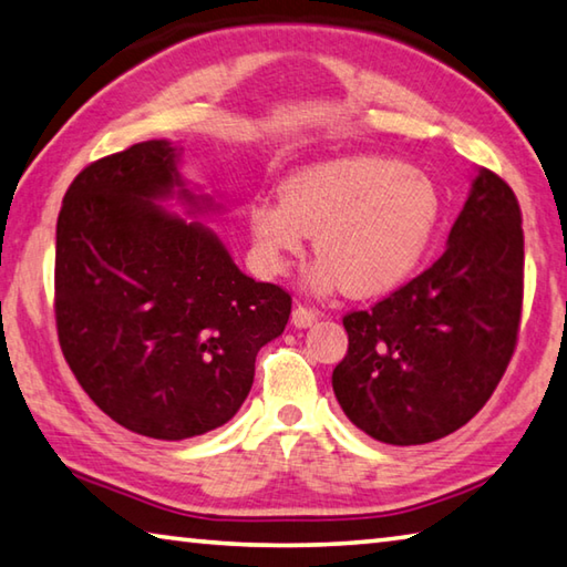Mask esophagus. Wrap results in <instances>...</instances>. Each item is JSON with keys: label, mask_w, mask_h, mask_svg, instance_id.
I'll list each match as a JSON object with an SVG mask.
<instances>
[{"label": "esophagus", "mask_w": 567, "mask_h": 567, "mask_svg": "<svg viewBox=\"0 0 567 567\" xmlns=\"http://www.w3.org/2000/svg\"><path fill=\"white\" fill-rule=\"evenodd\" d=\"M320 315H318V310H312V307H307V305H297L295 310H292V324L295 328H310V324L318 320Z\"/></svg>", "instance_id": "obj_1"}]
</instances>
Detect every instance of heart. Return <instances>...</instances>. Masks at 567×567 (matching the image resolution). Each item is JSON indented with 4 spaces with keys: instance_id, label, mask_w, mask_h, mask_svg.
Wrapping results in <instances>:
<instances>
[{
    "instance_id": "heart-1",
    "label": "heart",
    "mask_w": 567,
    "mask_h": 567,
    "mask_svg": "<svg viewBox=\"0 0 567 567\" xmlns=\"http://www.w3.org/2000/svg\"><path fill=\"white\" fill-rule=\"evenodd\" d=\"M443 213L425 172L395 159L354 155L318 162L280 187V203L249 209V229L272 272L315 235L322 290L375 297L398 287L425 257Z\"/></svg>"
}]
</instances>
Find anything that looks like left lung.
<instances>
[{"label":"left lung","instance_id":"1","mask_svg":"<svg viewBox=\"0 0 567 567\" xmlns=\"http://www.w3.org/2000/svg\"><path fill=\"white\" fill-rule=\"evenodd\" d=\"M523 245L515 192L480 169L440 260L342 318L348 354L332 390L352 425L380 443L422 445L483 410L520 332Z\"/></svg>","mask_w":567,"mask_h":567}]
</instances>
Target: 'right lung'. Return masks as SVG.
<instances>
[{"label": "right lung", "instance_id": "right-lung-1", "mask_svg": "<svg viewBox=\"0 0 567 567\" xmlns=\"http://www.w3.org/2000/svg\"><path fill=\"white\" fill-rule=\"evenodd\" d=\"M175 187L177 150L140 142L84 167L56 219L64 360L104 415L155 440L205 435L235 417L257 352L292 312L290 292L239 272L213 229L155 205ZM179 197L207 203L187 189Z\"/></svg>", "mask_w": 567, "mask_h": 567}]
</instances>
